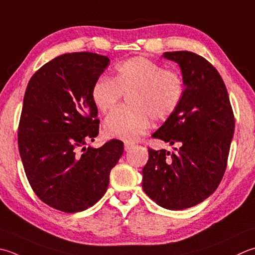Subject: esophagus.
<instances>
[{
    "label": "esophagus",
    "instance_id": "1",
    "mask_svg": "<svg viewBox=\"0 0 255 255\" xmlns=\"http://www.w3.org/2000/svg\"><path fill=\"white\" fill-rule=\"evenodd\" d=\"M133 147H134V143L128 142V141L125 142V150H126V151H129V150H130V149H132Z\"/></svg>",
    "mask_w": 255,
    "mask_h": 255
}]
</instances>
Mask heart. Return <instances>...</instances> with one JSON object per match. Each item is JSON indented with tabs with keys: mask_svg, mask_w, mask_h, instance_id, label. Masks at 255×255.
I'll return each instance as SVG.
<instances>
[{
	"mask_svg": "<svg viewBox=\"0 0 255 255\" xmlns=\"http://www.w3.org/2000/svg\"><path fill=\"white\" fill-rule=\"evenodd\" d=\"M115 71L114 78L99 77L92 89L95 106L103 114L112 112L124 95H128L130 106L116 109L105 121L108 136L137 140L147 131L150 118L164 122L180 106L186 83L178 71L143 56L128 58Z\"/></svg>",
	"mask_w": 255,
	"mask_h": 255,
	"instance_id": "obj_1",
	"label": "heart"
}]
</instances>
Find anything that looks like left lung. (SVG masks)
<instances>
[{
    "label": "left lung",
    "instance_id": "1",
    "mask_svg": "<svg viewBox=\"0 0 255 255\" xmlns=\"http://www.w3.org/2000/svg\"><path fill=\"white\" fill-rule=\"evenodd\" d=\"M163 57L180 65L186 93L152 137L178 147L173 152L148 147L142 188L158 206L182 210L206 200L220 184L236 121L226 85L210 62L188 51Z\"/></svg>",
    "mask_w": 255,
    "mask_h": 255
}]
</instances>
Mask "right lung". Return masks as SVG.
I'll return each instance as SVG.
<instances>
[{
	"label": "right lung",
	"instance_id": "obj_1",
	"mask_svg": "<svg viewBox=\"0 0 255 255\" xmlns=\"http://www.w3.org/2000/svg\"><path fill=\"white\" fill-rule=\"evenodd\" d=\"M109 62L89 52L64 54L43 65L26 87L18 150L33 191L56 210L74 213L94 206L124 152L118 139L87 147L99 132L92 89Z\"/></svg>",
	"mask_w": 255,
	"mask_h": 255
}]
</instances>
